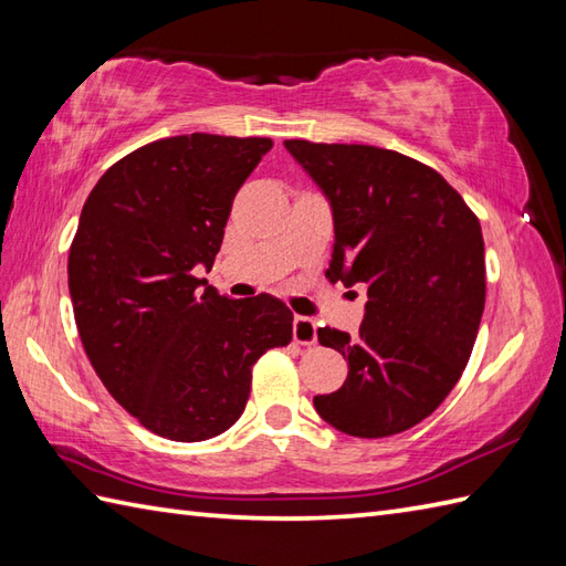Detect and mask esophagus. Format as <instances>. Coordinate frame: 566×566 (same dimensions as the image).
I'll return each instance as SVG.
<instances>
[{
    "instance_id": "1",
    "label": "esophagus",
    "mask_w": 566,
    "mask_h": 566,
    "mask_svg": "<svg viewBox=\"0 0 566 566\" xmlns=\"http://www.w3.org/2000/svg\"><path fill=\"white\" fill-rule=\"evenodd\" d=\"M292 333H294V343L298 345H314L316 343V321L308 316H296L292 323Z\"/></svg>"
}]
</instances>
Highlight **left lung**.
Here are the masks:
<instances>
[{"label":"left lung","instance_id":"1","mask_svg":"<svg viewBox=\"0 0 566 566\" xmlns=\"http://www.w3.org/2000/svg\"><path fill=\"white\" fill-rule=\"evenodd\" d=\"M284 148L331 203L326 276L369 296L357 335L318 328V343L347 359V379L314 406L347 436H396L436 411L472 355L486 298L482 226L442 175L396 150Z\"/></svg>","mask_w":566,"mask_h":566}]
</instances>
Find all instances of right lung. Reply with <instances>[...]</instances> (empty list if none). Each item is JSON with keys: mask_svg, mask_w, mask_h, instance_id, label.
Segmentation results:
<instances>
[{"mask_svg": "<svg viewBox=\"0 0 566 566\" xmlns=\"http://www.w3.org/2000/svg\"><path fill=\"white\" fill-rule=\"evenodd\" d=\"M270 148V138L213 134L155 140L112 165L82 207L67 284L84 353L160 438L221 436L245 411L252 365L292 340L280 298H228L197 276Z\"/></svg>", "mask_w": 566, "mask_h": 566, "instance_id": "right-lung-1", "label": "right lung"}]
</instances>
